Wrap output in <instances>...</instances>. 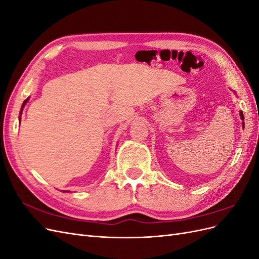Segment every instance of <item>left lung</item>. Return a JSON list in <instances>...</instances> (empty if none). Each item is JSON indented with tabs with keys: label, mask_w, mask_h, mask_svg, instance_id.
Returning <instances> with one entry per match:
<instances>
[{
	"label": "left lung",
	"mask_w": 259,
	"mask_h": 259,
	"mask_svg": "<svg viewBox=\"0 0 259 259\" xmlns=\"http://www.w3.org/2000/svg\"><path fill=\"white\" fill-rule=\"evenodd\" d=\"M240 117H241L242 121H244V116H243V112L242 111H240ZM242 127L244 128V122H242Z\"/></svg>",
	"instance_id": "obj_1"
}]
</instances>
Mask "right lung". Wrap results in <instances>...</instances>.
I'll list each match as a JSON object with an SVG mask.
<instances>
[{
    "mask_svg": "<svg viewBox=\"0 0 259 259\" xmlns=\"http://www.w3.org/2000/svg\"><path fill=\"white\" fill-rule=\"evenodd\" d=\"M28 100H29V98H27L25 101H23V104H22V106H21V110H20V113H19V114H20V115H19V123H20V120H21V113H22V109H23V107H25V105L27 104V101H28ZM64 192H70V191H68V190H67V191H64Z\"/></svg>",
    "mask_w": 259,
    "mask_h": 259,
    "instance_id": "obj_1",
    "label": "right lung"
}]
</instances>
